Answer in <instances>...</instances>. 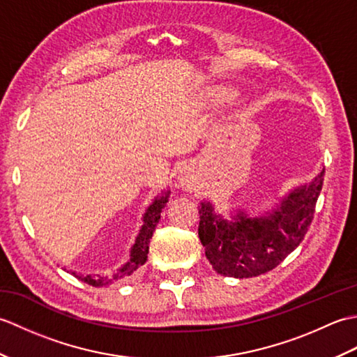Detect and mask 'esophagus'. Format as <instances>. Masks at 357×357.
Masks as SVG:
<instances>
[{"instance_id":"esophagus-1","label":"esophagus","mask_w":357,"mask_h":357,"mask_svg":"<svg viewBox=\"0 0 357 357\" xmlns=\"http://www.w3.org/2000/svg\"><path fill=\"white\" fill-rule=\"evenodd\" d=\"M179 183H181V185H183L184 188H192L193 184H195L193 174L190 172L184 170L183 173H181V176H179Z\"/></svg>"}]
</instances>
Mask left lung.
I'll use <instances>...</instances> for the list:
<instances>
[{
    "mask_svg": "<svg viewBox=\"0 0 357 357\" xmlns=\"http://www.w3.org/2000/svg\"><path fill=\"white\" fill-rule=\"evenodd\" d=\"M324 173L308 187L288 195L268 218H247L241 211L227 222L213 213L208 202H202L198 234L211 267L230 278H253L276 268L312 225Z\"/></svg>",
    "mask_w": 357,
    "mask_h": 357,
    "instance_id": "8db88e82",
    "label": "left lung"
}]
</instances>
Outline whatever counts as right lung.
I'll use <instances>...</instances> for the list:
<instances>
[{"mask_svg":"<svg viewBox=\"0 0 357 357\" xmlns=\"http://www.w3.org/2000/svg\"><path fill=\"white\" fill-rule=\"evenodd\" d=\"M167 201H169V195L155 199V202L147 208L146 215H144V224L141 227L138 238H136V242L132 248L130 259H128V262L126 265H123V267H121L118 271H115L110 276L78 275L77 271H72V275L75 278L81 279L82 282H86L92 287H109L113 282H118V280H123V279L130 276L133 271H136V268H139L141 265H144L147 261L150 239H151V236H153V231L156 229L159 219H161V211L165 207Z\"/></svg>","mask_w":357,"mask_h":357,"instance_id":"right-lung-1","label":"right lung"}]
</instances>
